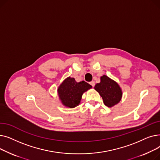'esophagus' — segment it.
<instances>
[{"mask_svg":"<svg viewBox=\"0 0 160 160\" xmlns=\"http://www.w3.org/2000/svg\"><path fill=\"white\" fill-rule=\"evenodd\" d=\"M89 83H90V84L92 86V87H94V86H95V82H94L93 81Z\"/></svg>","mask_w":160,"mask_h":160,"instance_id":"esophagus-1","label":"esophagus"}]
</instances>
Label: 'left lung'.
<instances>
[{
    "instance_id": "1",
    "label": "left lung",
    "mask_w": 160,
    "mask_h": 160,
    "mask_svg": "<svg viewBox=\"0 0 160 160\" xmlns=\"http://www.w3.org/2000/svg\"><path fill=\"white\" fill-rule=\"evenodd\" d=\"M94 88L102 98L104 104L109 108L118 104L121 100V88L116 82L106 75L100 77V82L97 83Z\"/></svg>"
}]
</instances>
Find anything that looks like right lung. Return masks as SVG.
<instances>
[{
	"label": "right lung",
	"instance_id": "obj_1",
	"mask_svg": "<svg viewBox=\"0 0 160 160\" xmlns=\"http://www.w3.org/2000/svg\"><path fill=\"white\" fill-rule=\"evenodd\" d=\"M92 86L85 81L77 82L74 78H67L58 88V95L63 105L70 108L77 106L84 92Z\"/></svg>",
	"mask_w": 160,
	"mask_h": 160
}]
</instances>
